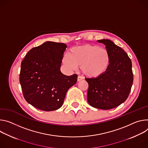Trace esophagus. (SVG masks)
I'll list each match as a JSON object with an SVG mask.
<instances>
[{
	"label": "esophagus",
	"mask_w": 148,
	"mask_h": 148,
	"mask_svg": "<svg viewBox=\"0 0 148 148\" xmlns=\"http://www.w3.org/2000/svg\"><path fill=\"white\" fill-rule=\"evenodd\" d=\"M82 79H83V77H82V76H77V81H78V82L82 80Z\"/></svg>",
	"instance_id": "1"
}]
</instances>
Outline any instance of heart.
<instances>
[{
    "label": "heart",
    "instance_id": "1",
    "mask_svg": "<svg viewBox=\"0 0 148 148\" xmlns=\"http://www.w3.org/2000/svg\"><path fill=\"white\" fill-rule=\"evenodd\" d=\"M110 61L108 49L91 44L73 47L68 55L63 58V62L68 68L74 69L76 66H80L85 76L92 78L105 74L109 68Z\"/></svg>",
    "mask_w": 148,
    "mask_h": 148
}]
</instances>
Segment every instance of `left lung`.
Wrapping results in <instances>:
<instances>
[{"instance_id": "1", "label": "left lung", "mask_w": 148, "mask_h": 148, "mask_svg": "<svg viewBox=\"0 0 148 148\" xmlns=\"http://www.w3.org/2000/svg\"><path fill=\"white\" fill-rule=\"evenodd\" d=\"M109 52L111 61L108 71L95 78H86L88 83V102L95 108L111 109L123 103L130 93L134 75L132 62L119 46L109 39L97 40Z\"/></svg>"}]
</instances>
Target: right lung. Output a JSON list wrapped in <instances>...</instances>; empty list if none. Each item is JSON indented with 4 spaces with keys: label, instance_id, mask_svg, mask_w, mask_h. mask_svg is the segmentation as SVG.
I'll return each mask as SVG.
<instances>
[{
    "label": "right lung",
    "instance_id": "obj_1",
    "mask_svg": "<svg viewBox=\"0 0 148 148\" xmlns=\"http://www.w3.org/2000/svg\"><path fill=\"white\" fill-rule=\"evenodd\" d=\"M66 47L64 43L46 42L30 49L21 63L19 81L23 96L38 109H59L67 91L76 83V74L66 76L60 71Z\"/></svg>",
    "mask_w": 148,
    "mask_h": 148
}]
</instances>
